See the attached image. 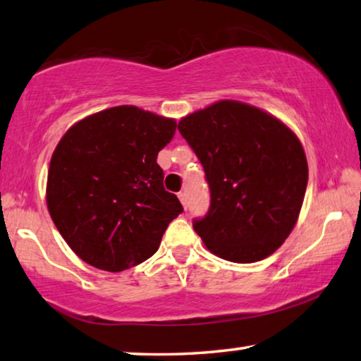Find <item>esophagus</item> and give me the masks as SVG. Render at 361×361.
Here are the masks:
<instances>
[{
  "label": "esophagus",
  "mask_w": 361,
  "mask_h": 361,
  "mask_svg": "<svg viewBox=\"0 0 361 361\" xmlns=\"http://www.w3.org/2000/svg\"><path fill=\"white\" fill-rule=\"evenodd\" d=\"M178 197H180V201L183 204V207L188 209V196H186V192H178Z\"/></svg>",
  "instance_id": "1"
}]
</instances>
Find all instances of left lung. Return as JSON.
Returning a JSON list of instances; mask_svg holds the SVG:
<instances>
[{
  "mask_svg": "<svg viewBox=\"0 0 361 361\" xmlns=\"http://www.w3.org/2000/svg\"><path fill=\"white\" fill-rule=\"evenodd\" d=\"M178 131L206 171L211 206L192 228L222 259L271 256L292 232L308 185L292 129L256 106L220 100L181 118Z\"/></svg>",
  "mask_w": 361,
  "mask_h": 361,
  "instance_id": "1",
  "label": "left lung"
}]
</instances>
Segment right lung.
<instances>
[{
  "label": "right lung",
  "mask_w": 361,
  "mask_h": 361,
  "mask_svg": "<svg viewBox=\"0 0 361 361\" xmlns=\"http://www.w3.org/2000/svg\"><path fill=\"white\" fill-rule=\"evenodd\" d=\"M175 129L171 118L121 105L78 121L58 142L48 169V212L87 264L120 272L159 250L183 212L157 164Z\"/></svg>",
  "instance_id": "obj_1"
}]
</instances>
